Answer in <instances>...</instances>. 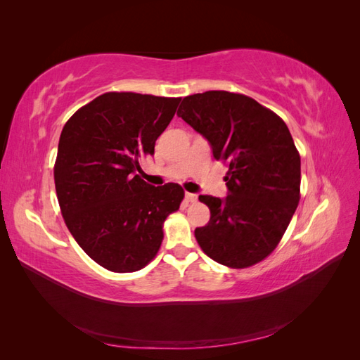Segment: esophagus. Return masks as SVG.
I'll use <instances>...</instances> for the list:
<instances>
[{
	"label": "esophagus",
	"instance_id": "esophagus-1",
	"mask_svg": "<svg viewBox=\"0 0 360 360\" xmlns=\"http://www.w3.org/2000/svg\"><path fill=\"white\" fill-rule=\"evenodd\" d=\"M184 198H186L188 202H195V201L198 200L197 193H191V192H186V195H184Z\"/></svg>",
	"mask_w": 360,
	"mask_h": 360
}]
</instances>
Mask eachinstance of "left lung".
<instances>
[{
    "instance_id": "1",
    "label": "left lung",
    "mask_w": 360,
    "mask_h": 360,
    "mask_svg": "<svg viewBox=\"0 0 360 360\" xmlns=\"http://www.w3.org/2000/svg\"><path fill=\"white\" fill-rule=\"evenodd\" d=\"M177 115L228 165L225 198L200 195L210 221L195 230L204 252L231 269L274 252L300 200V156L284 120L252 97L205 91L184 97Z\"/></svg>"
}]
</instances>
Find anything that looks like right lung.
<instances>
[{
	"label": "right lung",
	"mask_w": 360,
	"mask_h": 360,
	"mask_svg": "<svg viewBox=\"0 0 360 360\" xmlns=\"http://www.w3.org/2000/svg\"><path fill=\"white\" fill-rule=\"evenodd\" d=\"M180 101L105 93L63 127L53 167L60 209L84 252L108 270L146 267L160 248L163 222L179 210L181 186H151L138 172Z\"/></svg>",
	"instance_id": "obj_1"
}]
</instances>
